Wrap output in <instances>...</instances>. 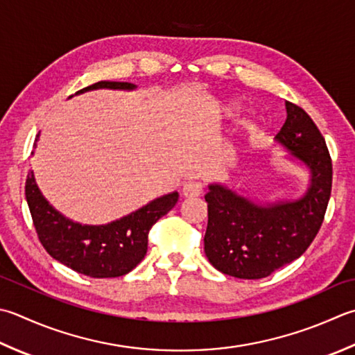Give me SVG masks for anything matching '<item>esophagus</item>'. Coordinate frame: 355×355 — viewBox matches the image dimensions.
<instances>
[{
    "instance_id": "34e87169",
    "label": "esophagus",
    "mask_w": 355,
    "mask_h": 355,
    "mask_svg": "<svg viewBox=\"0 0 355 355\" xmlns=\"http://www.w3.org/2000/svg\"><path fill=\"white\" fill-rule=\"evenodd\" d=\"M201 192H203V183L196 182V180H192V182H187L183 186V196L184 197H198Z\"/></svg>"
}]
</instances>
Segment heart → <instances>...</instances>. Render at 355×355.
Instances as JSON below:
<instances>
[{
	"instance_id": "heart-1",
	"label": "heart",
	"mask_w": 355,
	"mask_h": 355,
	"mask_svg": "<svg viewBox=\"0 0 355 355\" xmlns=\"http://www.w3.org/2000/svg\"><path fill=\"white\" fill-rule=\"evenodd\" d=\"M227 110L229 112H234V110H237V106H235V104H231V106L227 107Z\"/></svg>"
}]
</instances>
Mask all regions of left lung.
I'll use <instances>...</instances> for the list:
<instances>
[{
  "instance_id": "obj_1",
  "label": "left lung",
  "mask_w": 355,
  "mask_h": 355,
  "mask_svg": "<svg viewBox=\"0 0 355 355\" xmlns=\"http://www.w3.org/2000/svg\"><path fill=\"white\" fill-rule=\"evenodd\" d=\"M286 121L275 140L311 172L295 201L257 205L221 184L205 196V252L211 265L235 279H265L298 259L323 223L332 187V162L322 132L297 104L286 101Z\"/></svg>"
}]
</instances>
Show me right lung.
I'll return each mask as SVG.
<instances>
[{"instance_id": "1", "label": "right lung", "mask_w": 355, "mask_h": 355, "mask_svg": "<svg viewBox=\"0 0 355 355\" xmlns=\"http://www.w3.org/2000/svg\"><path fill=\"white\" fill-rule=\"evenodd\" d=\"M94 89L130 90L135 86L132 83L98 81L76 94ZM26 200L35 231L52 259L87 277L110 279L130 272L144 259L150 227L177 205L178 192L159 197L141 209L101 226L75 223L55 211L40 192L33 172L26 180Z\"/></svg>"}]
</instances>
